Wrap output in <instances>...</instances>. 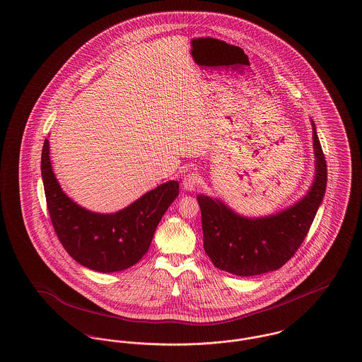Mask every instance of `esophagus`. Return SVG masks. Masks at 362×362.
<instances>
[{
	"label": "esophagus",
	"instance_id": "obj_1",
	"mask_svg": "<svg viewBox=\"0 0 362 362\" xmlns=\"http://www.w3.org/2000/svg\"><path fill=\"white\" fill-rule=\"evenodd\" d=\"M198 183H199V175L197 172H190L185 176V179L182 182V186L186 192H194Z\"/></svg>",
	"mask_w": 362,
	"mask_h": 362
}]
</instances>
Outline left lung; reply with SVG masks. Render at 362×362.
Instances as JSON below:
<instances>
[{
  "instance_id": "obj_1",
  "label": "left lung",
  "mask_w": 362,
  "mask_h": 362,
  "mask_svg": "<svg viewBox=\"0 0 362 362\" xmlns=\"http://www.w3.org/2000/svg\"><path fill=\"white\" fill-rule=\"evenodd\" d=\"M315 179L296 204L280 212L246 217L221 199L198 194L204 249L213 265L236 276H255L283 267L303 242L322 202L327 163L313 120Z\"/></svg>"
}]
</instances>
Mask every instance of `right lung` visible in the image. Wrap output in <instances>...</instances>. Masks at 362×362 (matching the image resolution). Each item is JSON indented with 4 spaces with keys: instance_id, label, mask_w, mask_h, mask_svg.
I'll list each match as a JSON object with an SVG mask.
<instances>
[{
    "instance_id": "right-lung-1",
    "label": "right lung",
    "mask_w": 362,
    "mask_h": 362,
    "mask_svg": "<svg viewBox=\"0 0 362 362\" xmlns=\"http://www.w3.org/2000/svg\"><path fill=\"white\" fill-rule=\"evenodd\" d=\"M49 150V139H45L43 189L52 224L66 253L86 268L103 274L135 265L149 250L161 217L179 195L177 180L157 186L119 212H91L63 192L52 170Z\"/></svg>"
}]
</instances>
